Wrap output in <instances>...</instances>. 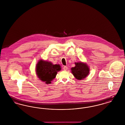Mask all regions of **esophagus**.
<instances>
[{
  "label": "esophagus",
  "instance_id": "1",
  "mask_svg": "<svg viewBox=\"0 0 125 125\" xmlns=\"http://www.w3.org/2000/svg\"><path fill=\"white\" fill-rule=\"evenodd\" d=\"M67 69H68V67L66 66H64V67H63V69H64V70H67Z\"/></svg>",
  "mask_w": 125,
  "mask_h": 125
}]
</instances>
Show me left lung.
<instances>
[{
  "label": "left lung",
  "instance_id": "1",
  "mask_svg": "<svg viewBox=\"0 0 125 125\" xmlns=\"http://www.w3.org/2000/svg\"><path fill=\"white\" fill-rule=\"evenodd\" d=\"M75 66L71 68L72 73L78 80H83L86 77L89 72V67L86 63L82 62L75 63Z\"/></svg>",
  "mask_w": 125,
  "mask_h": 125
}]
</instances>
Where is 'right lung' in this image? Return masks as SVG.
I'll use <instances>...</instances> for the list:
<instances>
[{
  "mask_svg": "<svg viewBox=\"0 0 125 125\" xmlns=\"http://www.w3.org/2000/svg\"><path fill=\"white\" fill-rule=\"evenodd\" d=\"M61 70L60 65H53L51 62L40 60L36 65V73L37 77L46 84H50Z\"/></svg>",
  "mask_w": 125,
  "mask_h": 125,
  "instance_id": "1",
  "label": "right lung"
}]
</instances>
